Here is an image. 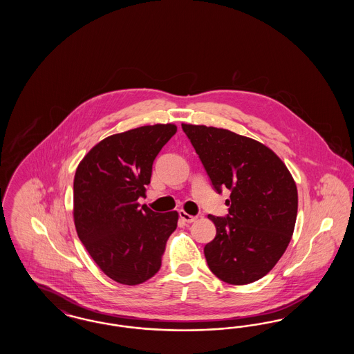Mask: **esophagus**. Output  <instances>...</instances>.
Returning <instances> with one entry per match:
<instances>
[{"mask_svg": "<svg viewBox=\"0 0 354 354\" xmlns=\"http://www.w3.org/2000/svg\"><path fill=\"white\" fill-rule=\"evenodd\" d=\"M179 216H180V219L183 220V221H185V223H194L195 220L198 219L196 216H192V215H188L185 211H183V209H180L179 211Z\"/></svg>", "mask_w": 354, "mask_h": 354, "instance_id": "1", "label": "esophagus"}]
</instances>
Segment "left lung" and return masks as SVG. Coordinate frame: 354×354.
<instances>
[{"mask_svg": "<svg viewBox=\"0 0 354 354\" xmlns=\"http://www.w3.org/2000/svg\"><path fill=\"white\" fill-rule=\"evenodd\" d=\"M216 192L231 191L224 218L208 215L215 239L204 247L224 283L250 284L270 272L293 235L297 188L283 160L263 143L230 130L182 124Z\"/></svg>", "mask_w": 354, "mask_h": 354, "instance_id": "1", "label": "left lung"}]
</instances>
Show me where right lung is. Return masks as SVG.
<instances>
[{
  "instance_id": "add662e5",
  "label": "right lung",
  "mask_w": 354,
  "mask_h": 354,
  "mask_svg": "<svg viewBox=\"0 0 354 354\" xmlns=\"http://www.w3.org/2000/svg\"><path fill=\"white\" fill-rule=\"evenodd\" d=\"M176 133L175 124L142 126L95 145L74 176V223L97 266L114 281L136 286L160 270L178 212L139 205L152 163Z\"/></svg>"
}]
</instances>
